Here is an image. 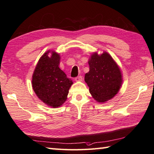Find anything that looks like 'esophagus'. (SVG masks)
<instances>
[{
    "mask_svg": "<svg viewBox=\"0 0 154 154\" xmlns=\"http://www.w3.org/2000/svg\"><path fill=\"white\" fill-rule=\"evenodd\" d=\"M75 80L76 82H81V81H82V77L81 76V75H79V76L75 78Z\"/></svg>",
    "mask_w": 154,
    "mask_h": 154,
    "instance_id": "1",
    "label": "esophagus"
}]
</instances>
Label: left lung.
<instances>
[{
	"instance_id": "1",
	"label": "left lung",
	"mask_w": 154,
	"mask_h": 154,
	"mask_svg": "<svg viewBox=\"0 0 154 154\" xmlns=\"http://www.w3.org/2000/svg\"><path fill=\"white\" fill-rule=\"evenodd\" d=\"M88 63L89 72L85 74V80L94 99L103 103L114 97L123 81L122 72L116 62L104 51L101 55L93 53Z\"/></svg>"
}]
</instances>
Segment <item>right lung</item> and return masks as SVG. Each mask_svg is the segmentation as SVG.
Segmentation results:
<instances>
[{"mask_svg": "<svg viewBox=\"0 0 154 154\" xmlns=\"http://www.w3.org/2000/svg\"><path fill=\"white\" fill-rule=\"evenodd\" d=\"M60 59V55L55 51H47L40 57L32 78V88L36 96L53 108L63 104L73 85L72 80L59 68Z\"/></svg>", "mask_w": 154, "mask_h": 154, "instance_id": "obj_1", "label": "right lung"}]
</instances>
